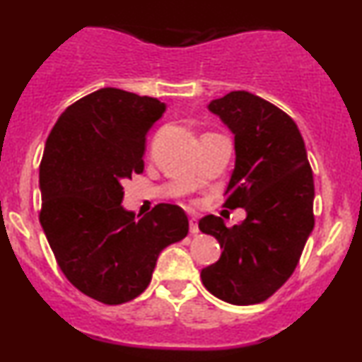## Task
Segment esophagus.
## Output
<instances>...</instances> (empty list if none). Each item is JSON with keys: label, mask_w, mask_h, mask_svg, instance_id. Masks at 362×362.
Listing matches in <instances>:
<instances>
[{"label": "esophagus", "mask_w": 362, "mask_h": 362, "mask_svg": "<svg viewBox=\"0 0 362 362\" xmlns=\"http://www.w3.org/2000/svg\"><path fill=\"white\" fill-rule=\"evenodd\" d=\"M189 230H190V235H197V233H199L197 218H190V221H189Z\"/></svg>", "instance_id": "1"}]
</instances>
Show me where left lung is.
I'll use <instances>...</instances> for the list:
<instances>
[{
	"instance_id": "1",
	"label": "left lung",
	"mask_w": 362,
	"mask_h": 362,
	"mask_svg": "<svg viewBox=\"0 0 362 362\" xmlns=\"http://www.w3.org/2000/svg\"><path fill=\"white\" fill-rule=\"evenodd\" d=\"M207 109L235 136L224 206L243 207L247 218L231 228L213 214L199 221V230L223 248L201 279L219 300L255 305L289 279L313 231V173L296 122L271 102L240 90Z\"/></svg>"
}]
</instances>
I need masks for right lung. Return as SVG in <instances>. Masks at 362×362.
<instances>
[{"mask_svg": "<svg viewBox=\"0 0 362 362\" xmlns=\"http://www.w3.org/2000/svg\"><path fill=\"white\" fill-rule=\"evenodd\" d=\"M167 105L100 88L69 105L45 143L40 224L61 271L105 305L134 300L151 281L163 248L189 233L182 207L158 204L136 216L120 206L122 182L144 170V144Z\"/></svg>", "mask_w": 362, "mask_h": 362, "instance_id": "add662e5", "label": "right lung"}]
</instances>
